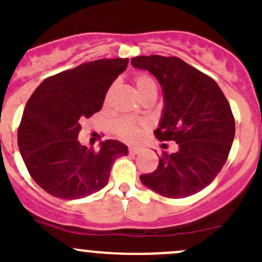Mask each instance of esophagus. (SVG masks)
<instances>
[{"label":"esophagus","instance_id":"esophagus-1","mask_svg":"<svg viewBox=\"0 0 262 262\" xmlns=\"http://www.w3.org/2000/svg\"><path fill=\"white\" fill-rule=\"evenodd\" d=\"M129 150H130V153H133V155H138V153H141L142 150H143V148L138 146H133V147H129Z\"/></svg>","mask_w":262,"mask_h":262}]
</instances>
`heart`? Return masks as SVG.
Returning <instances> with one entry per match:
<instances>
[{"label": "heart", "mask_w": 262, "mask_h": 262, "mask_svg": "<svg viewBox=\"0 0 262 262\" xmlns=\"http://www.w3.org/2000/svg\"><path fill=\"white\" fill-rule=\"evenodd\" d=\"M134 87H136V91L138 94V96L141 97V100L143 97H146L147 95H149L150 92H157V87L156 83L153 82L152 78L147 75H138L134 78ZM112 90H109V92L106 94V101L109 100L110 94H112ZM148 126V123L146 120L136 121L132 120V119H120V120L116 121L114 129L115 133L119 138L124 139L126 142H136L141 138L142 132L143 129H146Z\"/></svg>", "instance_id": "b5f03b06"}]
</instances>
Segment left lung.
Returning <instances> with one entry per match:
<instances>
[{"label": "left lung", "instance_id": "left-lung-1", "mask_svg": "<svg viewBox=\"0 0 262 262\" xmlns=\"http://www.w3.org/2000/svg\"><path fill=\"white\" fill-rule=\"evenodd\" d=\"M132 66L157 78L163 94L160 141H175V153L162 152L157 170L141 175L148 189L172 199L194 195L221 172L234 138V118L216 82L180 58H132Z\"/></svg>", "mask_w": 262, "mask_h": 262}]
</instances>
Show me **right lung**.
Here are the masks:
<instances>
[{
    "label": "right lung",
    "instance_id": "1",
    "mask_svg": "<svg viewBox=\"0 0 262 262\" xmlns=\"http://www.w3.org/2000/svg\"><path fill=\"white\" fill-rule=\"evenodd\" d=\"M128 58L97 59L48 77L26 102L17 144L34 181L55 198L81 199L106 186L116 158L128 147L114 139L99 149L78 141L81 121L100 112Z\"/></svg>",
    "mask_w": 262,
    "mask_h": 262
}]
</instances>
